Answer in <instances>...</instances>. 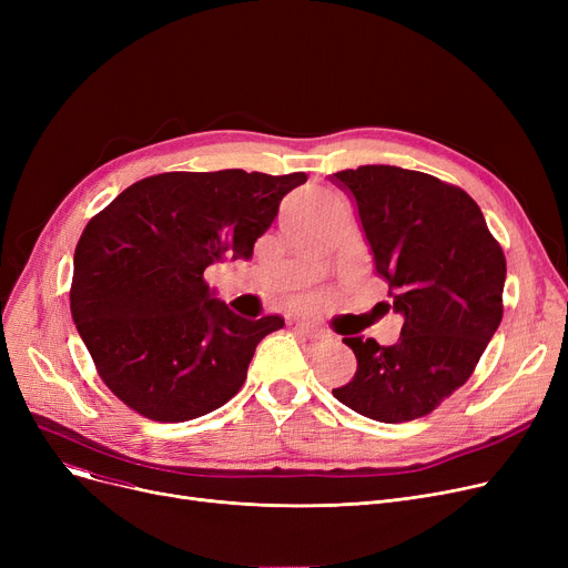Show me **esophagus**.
I'll return each instance as SVG.
<instances>
[{
    "instance_id": "obj_1",
    "label": "esophagus",
    "mask_w": 568,
    "mask_h": 568,
    "mask_svg": "<svg viewBox=\"0 0 568 568\" xmlns=\"http://www.w3.org/2000/svg\"><path fill=\"white\" fill-rule=\"evenodd\" d=\"M294 334L306 338V341H317V338L324 336L322 329H317V326H313V324H308V322H296V324H294Z\"/></svg>"
}]
</instances>
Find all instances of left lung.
<instances>
[{
    "label": "left lung",
    "instance_id": "1",
    "mask_svg": "<svg viewBox=\"0 0 568 568\" xmlns=\"http://www.w3.org/2000/svg\"><path fill=\"white\" fill-rule=\"evenodd\" d=\"M356 202L375 272L389 283L400 338L347 336L352 382L334 398L382 424L422 419L469 379L501 322L506 260L463 189L396 165L332 174Z\"/></svg>",
    "mask_w": 568,
    "mask_h": 568
}]
</instances>
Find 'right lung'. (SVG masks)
Segmentation results:
<instances>
[{"mask_svg": "<svg viewBox=\"0 0 568 568\" xmlns=\"http://www.w3.org/2000/svg\"><path fill=\"white\" fill-rule=\"evenodd\" d=\"M304 172H163L119 193L82 230L71 315L108 389L152 422L225 405L281 315L246 320L214 300L204 268L253 244Z\"/></svg>", "mask_w": 568, "mask_h": 568, "instance_id": "right-lung-1", "label": "right lung"}]
</instances>
